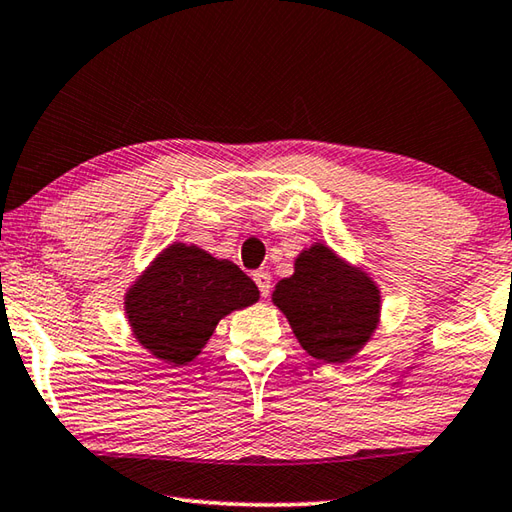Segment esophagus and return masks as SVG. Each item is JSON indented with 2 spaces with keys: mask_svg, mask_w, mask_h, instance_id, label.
Returning <instances> with one entry per match:
<instances>
[{
  "mask_svg": "<svg viewBox=\"0 0 512 512\" xmlns=\"http://www.w3.org/2000/svg\"><path fill=\"white\" fill-rule=\"evenodd\" d=\"M251 276H254V281H256L258 290H261L263 297H270V290H272V276H270V272L258 270V272H254Z\"/></svg>",
  "mask_w": 512,
  "mask_h": 512,
  "instance_id": "1",
  "label": "esophagus"
}]
</instances>
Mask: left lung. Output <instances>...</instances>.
Returning a JSON list of instances; mask_svg holds the SVG:
<instances>
[{"mask_svg": "<svg viewBox=\"0 0 512 512\" xmlns=\"http://www.w3.org/2000/svg\"><path fill=\"white\" fill-rule=\"evenodd\" d=\"M272 301L303 351L328 364L353 360L380 326L378 283L324 242L294 258V274L276 283Z\"/></svg>", "mask_w": 512, "mask_h": 512, "instance_id": "8db88e82", "label": "left lung"}]
</instances>
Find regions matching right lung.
I'll list each match as a JSON object with an SVG mask.
<instances>
[{
  "instance_id": "right-lung-1",
  "label": "right lung",
  "mask_w": 512,
  "mask_h": 512,
  "mask_svg": "<svg viewBox=\"0 0 512 512\" xmlns=\"http://www.w3.org/2000/svg\"><path fill=\"white\" fill-rule=\"evenodd\" d=\"M261 297L256 283L227 258L186 242L157 254L125 292V317L137 342L170 366L193 362L218 321Z\"/></svg>"
}]
</instances>
